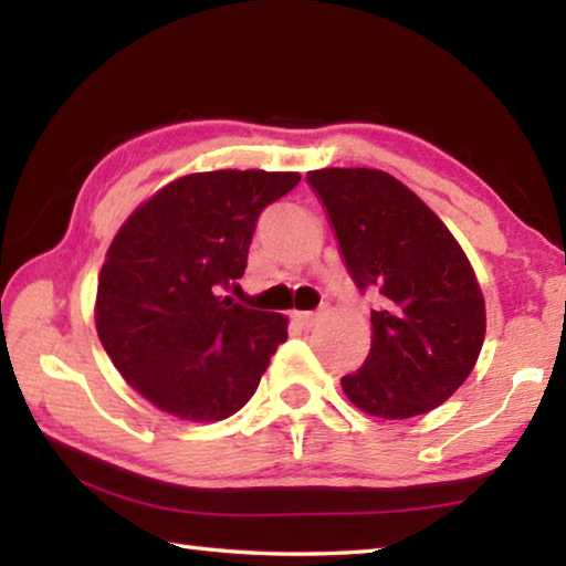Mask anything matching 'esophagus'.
Returning <instances> with one entry per match:
<instances>
[{
    "instance_id": "34e87169",
    "label": "esophagus",
    "mask_w": 566,
    "mask_h": 566,
    "mask_svg": "<svg viewBox=\"0 0 566 566\" xmlns=\"http://www.w3.org/2000/svg\"><path fill=\"white\" fill-rule=\"evenodd\" d=\"M294 318H296V322H300L304 328H312V326L318 322V314H314V312H300V314H294Z\"/></svg>"
}]
</instances>
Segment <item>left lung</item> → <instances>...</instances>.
<instances>
[{
  "instance_id": "obj_1",
  "label": "left lung",
  "mask_w": 566,
  "mask_h": 566,
  "mask_svg": "<svg viewBox=\"0 0 566 566\" xmlns=\"http://www.w3.org/2000/svg\"><path fill=\"white\" fill-rule=\"evenodd\" d=\"M324 202L346 270L371 312V352L342 378L364 413L423 416L465 384L485 342L478 276L443 220L403 182L374 168L306 172Z\"/></svg>"
}]
</instances>
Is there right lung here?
<instances>
[{
	"label": "right lung",
	"instance_id": "right-lung-1",
	"mask_svg": "<svg viewBox=\"0 0 566 566\" xmlns=\"http://www.w3.org/2000/svg\"><path fill=\"white\" fill-rule=\"evenodd\" d=\"M300 172L212 170L168 182L120 224L96 292V332L120 376L182 420L230 418L286 342V316L222 296L248 266L256 218Z\"/></svg>",
	"mask_w": 566,
	"mask_h": 566
}]
</instances>
